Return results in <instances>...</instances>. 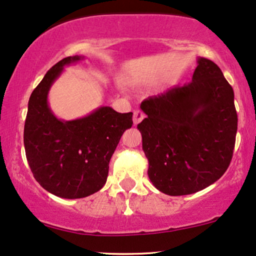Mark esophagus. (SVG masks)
I'll return each instance as SVG.
<instances>
[{
    "label": "esophagus",
    "mask_w": 256,
    "mask_h": 256,
    "mask_svg": "<svg viewBox=\"0 0 256 256\" xmlns=\"http://www.w3.org/2000/svg\"><path fill=\"white\" fill-rule=\"evenodd\" d=\"M144 118H145V114L140 111V110H136V111L134 112V125H138Z\"/></svg>",
    "instance_id": "34e87169"
}]
</instances>
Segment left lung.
I'll return each mask as SVG.
<instances>
[{
  "label": "left lung",
  "instance_id": "1",
  "mask_svg": "<svg viewBox=\"0 0 256 256\" xmlns=\"http://www.w3.org/2000/svg\"><path fill=\"white\" fill-rule=\"evenodd\" d=\"M138 130L148 178L170 196L189 195L215 183L235 146L234 90L212 60L198 58L192 82L148 96Z\"/></svg>",
  "mask_w": 256,
  "mask_h": 256
}]
</instances>
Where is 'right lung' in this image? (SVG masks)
I'll return each mask as SVG.
<instances>
[{"instance_id":"obj_1","label":"right lung","mask_w":256,"mask_h":256,"mask_svg":"<svg viewBox=\"0 0 256 256\" xmlns=\"http://www.w3.org/2000/svg\"><path fill=\"white\" fill-rule=\"evenodd\" d=\"M84 59L67 56L54 64L33 90L24 122V150L38 184L62 198H82L105 186L108 163L132 112L119 113L102 106L86 117L60 120L48 106L52 84L64 67Z\"/></svg>"}]
</instances>
